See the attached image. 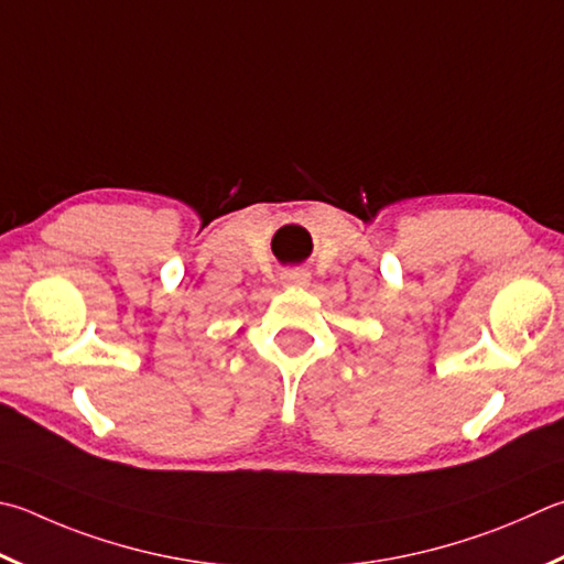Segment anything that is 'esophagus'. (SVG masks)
Returning <instances> with one entry per match:
<instances>
[{
  "mask_svg": "<svg viewBox=\"0 0 564 564\" xmlns=\"http://www.w3.org/2000/svg\"><path fill=\"white\" fill-rule=\"evenodd\" d=\"M281 281H283V285H291V289H303V285L311 283V275L303 269H289V271H283Z\"/></svg>",
  "mask_w": 564,
  "mask_h": 564,
  "instance_id": "1",
  "label": "esophagus"
}]
</instances>
